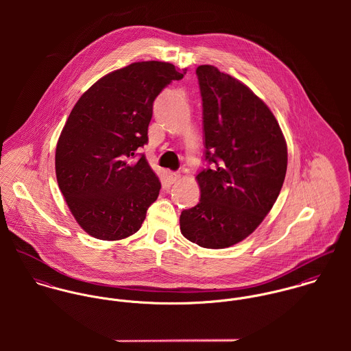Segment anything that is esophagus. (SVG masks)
<instances>
[{"label":"esophagus","mask_w":351,"mask_h":351,"mask_svg":"<svg viewBox=\"0 0 351 351\" xmlns=\"http://www.w3.org/2000/svg\"><path fill=\"white\" fill-rule=\"evenodd\" d=\"M167 177H169V181H170V184H174V182H177V181L180 180L181 174H180V173H177V171H169Z\"/></svg>","instance_id":"esophagus-1"}]
</instances>
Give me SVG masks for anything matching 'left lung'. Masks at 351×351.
Returning <instances> with one entry per match:
<instances>
[{"label":"left lung","instance_id":"1","mask_svg":"<svg viewBox=\"0 0 351 351\" xmlns=\"http://www.w3.org/2000/svg\"><path fill=\"white\" fill-rule=\"evenodd\" d=\"M204 124V159L196 180L201 199L182 210V235L205 249L246 239L282 188L288 150L271 110L245 84L202 64L196 70Z\"/></svg>","mask_w":351,"mask_h":351}]
</instances>
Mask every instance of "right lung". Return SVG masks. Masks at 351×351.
Masks as SVG:
<instances>
[{
    "instance_id": "1",
    "label": "right lung",
    "mask_w": 351,
    "mask_h": 351,
    "mask_svg": "<svg viewBox=\"0 0 351 351\" xmlns=\"http://www.w3.org/2000/svg\"><path fill=\"white\" fill-rule=\"evenodd\" d=\"M167 62H135L100 78L74 105L56 145L59 189L93 238L135 234L160 182L143 154L156 96L184 78Z\"/></svg>"
}]
</instances>
